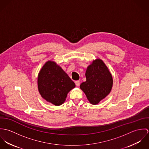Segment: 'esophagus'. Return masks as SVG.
Returning a JSON list of instances; mask_svg holds the SVG:
<instances>
[{"instance_id": "esophagus-1", "label": "esophagus", "mask_w": 149, "mask_h": 149, "mask_svg": "<svg viewBox=\"0 0 149 149\" xmlns=\"http://www.w3.org/2000/svg\"><path fill=\"white\" fill-rule=\"evenodd\" d=\"M75 84H76V85L77 86H79L80 85V81H79V80L76 81H75Z\"/></svg>"}]
</instances>
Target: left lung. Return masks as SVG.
<instances>
[{"instance_id":"left-lung-1","label":"left lung","mask_w":149,"mask_h":149,"mask_svg":"<svg viewBox=\"0 0 149 149\" xmlns=\"http://www.w3.org/2000/svg\"><path fill=\"white\" fill-rule=\"evenodd\" d=\"M85 77L86 81L80 88L89 103L96 105L111 92L113 86L112 74L103 61L96 58L87 67Z\"/></svg>"}]
</instances>
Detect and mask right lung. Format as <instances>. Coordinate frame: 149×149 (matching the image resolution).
<instances>
[{"label": "right lung", "instance_id": "add662e5", "mask_svg": "<svg viewBox=\"0 0 149 149\" xmlns=\"http://www.w3.org/2000/svg\"><path fill=\"white\" fill-rule=\"evenodd\" d=\"M38 89L46 102L59 106L76 85L62 68L54 61L45 63L38 75Z\"/></svg>", "mask_w": 149, "mask_h": 149}]
</instances>
